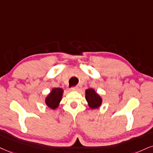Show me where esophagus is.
<instances>
[{
	"instance_id": "1",
	"label": "esophagus",
	"mask_w": 153,
	"mask_h": 153,
	"mask_svg": "<svg viewBox=\"0 0 153 153\" xmlns=\"http://www.w3.org/2000/svg\"><path fill=\"white\" fill-rule=\"evenodd\" d=\"M71 91H78L79 90V87L78 86H75V87H72L71 88Z\"/></svg>"
}]
</instances>
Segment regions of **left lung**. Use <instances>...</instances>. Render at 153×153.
<instances>
[{
    "label": "left lung",
    "instance_id": "obj_1",
    "mask_svg": "<svg viewBox=\"0 0 153 153\" xmlns=\"http://www.w3.org/2000/svg\"><path fill=\"white\" fill-rule=\"evenodd\" d=\"M85 98L88 107L93 110L99 108L102 104V98L94 88H88L86 90Z\"/></svg>",
    "mask_w": 153,
    "mask_h": 153
}]
</instances>
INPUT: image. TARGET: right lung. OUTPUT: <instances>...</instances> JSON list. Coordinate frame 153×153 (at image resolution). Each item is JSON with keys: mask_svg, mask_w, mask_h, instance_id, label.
I'll list each match as a JSON object with an SVG mask.
<instances>
[{"mask_svg": "<svg viewBox=\"0 0 153 153\" xmlns=\"http://www.w3.org/2000/svg\"><path fill=\"white\" fill-rule=\"evenodd\" d=\"M64 89L62 88H53L45 99V103L48 108L52 110H55L59 106L62 97H63Z\"/></svg>", "mask_w": 153, "mask_h": 153, "instance_id": "obj_1", "label": "right lung"}]
</instances>
